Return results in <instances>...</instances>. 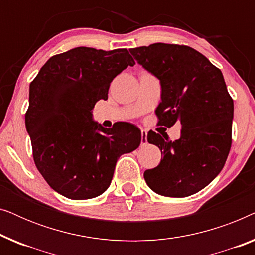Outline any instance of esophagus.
<instances>
[{"instance_id": "34e87169", "label": "esophagus", "mask_w": 255, "mask_h": 255, "mask_svg": "<svg viewBox=\"0 0 255 255\" xmlns=\"http://www.w3.org/2000/svg\"><path fill=\"white\" fill-rule=\"evenodd\" d=\"M147 144V131L141 130V145Z\"/></svg>"}]
</instances>
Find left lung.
Here are the masks:
<instances>
[{"mask_svg": "<svg viewBox=\"0 0 255 255\" xmlns=\"http://www.w3.org/2000/svg\"><path fill=\"white\" fill-rule=\"evenodd\" d=\"M130 52L161 83L159 124L182 125L175 141L148 132V142L161 149L163 158L145 170L146 183L162 196L196 194L223 169L232 144L233 100L221 69L186 45L155 43Z\"/></svg>", "mask_w": 255, "mask_h": 255, "instance_id": "8db88e82", "label": "left lung"}]
</instances>
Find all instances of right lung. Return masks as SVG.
I'll return each instance as SVG.
<instances>
[{"mask_svg":"<svg viewBox=\"0 0 255 255\" xmlns=\"http://www.w3.org/2000/svg\"><path fill=\"white\" fill-rule=\"evenodd\" d=\"M135 62L127 48L76 47L50 58L30 83L25 125L37 169L52 189L88 200L110 186L124 153L140 145V130L120 122L111 128L93 121L97 101Z\"/></svg>","mask_w":255,"mask_h":255,"instance_id":"right-lung-1","label":"right lung"}]
</instances>
